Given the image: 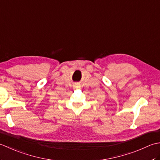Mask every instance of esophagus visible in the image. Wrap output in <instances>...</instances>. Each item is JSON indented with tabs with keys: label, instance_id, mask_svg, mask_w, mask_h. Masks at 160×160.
I'll return each mask as SVG.
<instances>
[{
	"label": "esophagus",
	"instance_id": "esophagus-1",
	"mask_svg": "<svg viewBox=\"0 0 160 160\" xmlns=\"http://www.w3.org/2000/svg\"><path fill=\"white\" fill-rule=\"evenodd\" d=\"M73 87H74V89H79L80 85L79 84H75Z\"/></svg>",
	"mask_w": 160,
	"mask_h": 160
}]
</instances>
